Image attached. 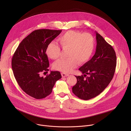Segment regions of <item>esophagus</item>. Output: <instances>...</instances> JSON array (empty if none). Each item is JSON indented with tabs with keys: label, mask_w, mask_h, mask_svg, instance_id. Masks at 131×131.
<instances>
[{
	"label": "esophagus",
	"mask_w": 131,
	"mask_h": 131,
	"mask_svg": "<svg viewBox=\"0 0 131 131\" xmlns=\"http://www.w3.org/2000/svg\"><path fill=\"white\" fill-rule=\"evenodd\" d=\"M61 75L63 77H67L69 76V74L67 73H65L64 72H62L61 73Z\"/></svg>",
	"instance_id": "obj_1"
}]
</instances>
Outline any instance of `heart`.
Segmentation results:
<instances>
[{"instance_id":"1","label":"heart","mask_w":131,"mask_h":131,"mask_svg":"<svg viewBox=\"0 0 131 131\" xmlns=\"http://www.w3.org/2000/svg\"><path fill=\"white\" fill-rule=\"evenodd\" d=\"M62 48L68 50L66 59H60L56 62L53 67L57 70L66 73L71 71L78 64L88 62L93 54L95 47V40L90 33L69 30L58 38ZM48 57L53 60L58 59L61 54V48L55 41L50 42L46 49Z\"/></svg>"}]
</instances>
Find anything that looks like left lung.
Masks as SVG:
<instances>
[{
  "label": "left lung",
  "instance_id": "left-lung-1",
  "mask_svg": "<svg viewBox=\"0 0 131 131\" xmlns=\"http://www.w3.org/2000/svg\"><path fill=\"white\" fill-rule=\"evenodd\" d=\"M96 39L95 53L79 69L84 75L76 76L77 82L72 88L73 94L84 100L101 94L113 79L116 70L117 58L114 48L97 32Z\"/></svg>",
  "mask_w": 131,
  "mask_h": 131
}]
</instances>
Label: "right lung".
Segmentation results:
<instances>
[{
	"label": "right lung",
	"mask_w": 131,
	"mask_h": 131,
	"mask_svg": "<svg viewBox=\"0 0 131 131\" xmlns=\"http://www.w3.org/2000/svg\"><path fill=\"white\" fill-rule=\"evenodd\" d=\"M61 32L48 29L33 31L21 41L12 57V68L18 84L36 99L49 95L56 81L62 78L58 71H51L45 78L40 76L41 72L49 71L46 47Z\"/></svg>",
	"instance_id": "1"
}]
</instances>
